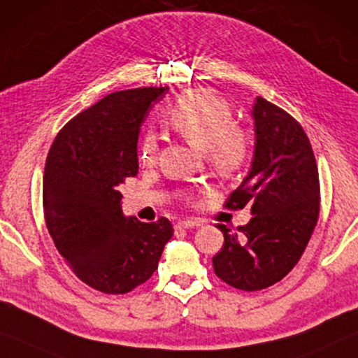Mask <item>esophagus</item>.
I'll return each mask as SVG.
<instances>
[{"label":"esophagus","mask_w":358,"mask_h":358,"mask_svg":"<svg viewBox=\"0 0 358 358\" xmlns=\"http://www.w3.org/2000/svg\"><path fill=\"white\" fill-rule=\"evenodd\" d=\"M201 222L196 219H183V220H178L177 224H175V229L177 230H185V229H193V227H199Z\"/></svg>","instance_id":"34e87169"}]
</instances>
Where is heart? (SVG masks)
I'll return each mask as SVG.
<instances>
[{
	"label": "heart",
	"mask_w": 358,
	"mask_h": 358,
	"mask_svg": "<svg viewBox=\"0 0 358 358\" xmlns=\"http://www.w3.org/2000/svg\"><path fill=\"white\" fill-rule=\"evenodd\" d=\"M167 123L194 149L204 150L206 160L224 177L238 173L248 164L253 141L248 131L234 122L229 102L206 89L181 94L167 112ZM159 141L145 133L139 143L138 155L143 165H154Z\"/></svg>",
	"instance_id": "1"
}]
</instances>
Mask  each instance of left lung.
<instances>
[{"mask_svg": "<svg viewBox=\"0 0 358 358\" xmlns=\"http://www.w3.org/2000/svg\"><path fill=\"white\" fill-rule=\"evenodd\" d=\"M256 145L251 170L225 201L231 210L250 206L253 217L230 234L213 258L214 273L238 290L274 285L294 269L320 217V177L305 129L263 97L253 107Z\"/></svg>", "mask_w": 358, "mask_h": 358, "instance_id": "obj_1", "label": "left lung"}]
</instances>
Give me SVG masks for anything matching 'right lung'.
Returning <instances> with one entry per match:
<instances>
[{"label": "right lung", "mask_w": 358, "mask_h": 358, "mask_svg": "<svg viewBox=\"0 0 358 358\" xmlns=\"http://www.w3.org/2000/svg\"><path fill=\"white\" fill-rule=\"evenodd\" d=\"M169 87L108 94L59 129L43 172L48 234L78 278L103 294L123 295L150 279L172 222L127 219L118 185L136 177L139 128Z\"/></svg>", "instance_id": "add662e5"}]
</instances>
